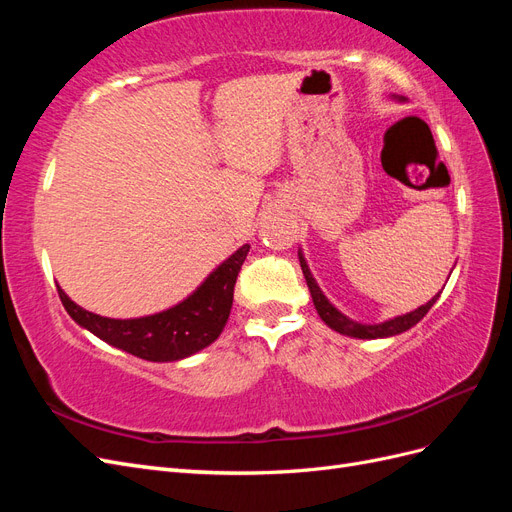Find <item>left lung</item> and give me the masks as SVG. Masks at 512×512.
<instances>
[{
	"mask_svg": "<svg viewBox=\"0 0 512 512\" xmlns=\"http://www.w3.org/2000/svg\"><path fill=\"white\" fill-rule=\"evenodd\" d=\"M397 100H404V98H397ZM299 262H301L305 282H307L309 294H312V301L316 305L318 316L333 331L342 333V335H348V337H356V339H380V337H393V335L404 333V331L412 329L418 320H423V316L429 312V309L433 307V303H436L438 297H440V294H436V297H433L429 303L414 309V312H410V314L397 316V318H391V320H384L380 324H363V322H356V320H350L348 316H344L327 297H324V292L316 284L314 275H312V271H309L301 250H299Z\"/></svg>",
	"mask_w": 512,
	"mask_h": 512,
	"instance_id": "8db88e82",
	"label": "left lung"
}]
</instances>
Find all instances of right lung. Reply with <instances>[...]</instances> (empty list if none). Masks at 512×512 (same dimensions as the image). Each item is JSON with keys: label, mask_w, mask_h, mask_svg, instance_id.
I'll list each match as a JSON object with an SVG mask.
<instances>
[{"label": "right lung", "mask_w": 512, "mask_h": 512, "mask_svg": "<svg viewBox=\"0 0 512 512\" xmlns=\"http://www.w3.org/2000/svg\"><path fill=\"white\" fill-rule=\"evenodd\" d=\"M247 252L250 245L245 243L218 269H213L190 297L164 312L143 318H104L76 305L59 286L57 292L70 318L108 346L153 363L181 361L213 344L224 331L232 307V292Z\"/></svg>", "instance_id": "1"}]
</instances>
